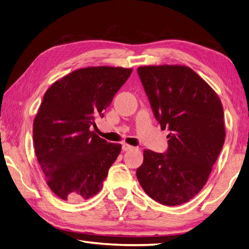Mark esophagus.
<instances>
[{"mask_svg":"<svg viewBox=\"0 0 249 249\" xmlns=\"http://www.w3.org/2000/svg\"><path fill=\"white\" fill-rule=\"evenodd\" d=\"M131 149H133V146L127 144V143H123V144H122V150H123V151H129V150H131Z\"/></svg>","mask_w":249,"mask_h":249,"instance_id":"1","label":"esophagus"}]
</instances>
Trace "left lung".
Listing matches in <instances>:
<instances>
[{"instance_id":"1","label":"left lung","mask_w":249,"mask_h":249,"mask_svg":"<svg viewBox=\"0 0 249 249\" xmlns=\"http://www.w3.org/2000/svg\"><path fill=\"white\" fill-rule=\"evenodd\" d=\"M137 71L161 130H169L166 154L144 150L137 178L157 202L183 204L203 188L223 149V104L188 66L149 65Z\"/></svg>"}]
</instances>
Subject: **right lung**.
Masks as SVG:
<instances>
[{
  "mask_svg": "<svg viewBox=\"0 0 249 249\" xmlns=\"http://www.w3.org/2000/svg\"><path fill=\"white\" fill-rule=\"evenodd\" d=\"M133 70L79 68L47 89L33 123L34 150L46 183L62 200L92 198L103 187L122 145L89 130Z\"/></svg>",
  "mask_w": 249,
  "mask_h": 249,
  "instance_id": "add662e5",
  "label": "right lung"
}]
</instances>
